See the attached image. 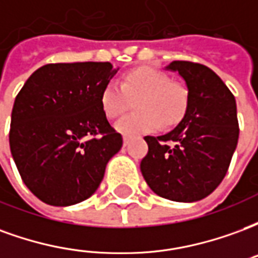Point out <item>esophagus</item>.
Segmentation results:
<instances>
[{
	"label": "esophagus",
	"mask_w": 258,
	"mask_h": 258,
	"mask_svg": "<svg viewBox=\"0 0 258 258\" xmlns=\"http://www.w3.org/2000/svg\"><path fill=\"white\" fill-rule=\"evenodd\" d=\"M128 137H124V146H127L128 145Z\"/></svg>",
	"instance_id": "1"
}]
</instances>
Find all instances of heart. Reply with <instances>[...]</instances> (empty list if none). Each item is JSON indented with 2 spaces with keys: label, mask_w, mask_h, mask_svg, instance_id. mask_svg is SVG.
Wrapping results in <instances>:
<instances>
[{
  "label": "heart",
  "mask_w": 258,
  "mask_h": 258,
  "mask_svg": "<svg viewBox=\"0 0 258 258\" xmlns=\"http://www.w3.org/2000/svg\"><path fill=\"white\" fill-rule=\"evenodd\" d=\"M137 112L124 116L116 128L127 135L151 133L179 123L188 109V90L170 80L167 74L153 68H137L125 73L121 85L109 83L101 92V105L109 118L125 113L135 99Z\"/></svg>",
  "instance_id": "1"
}]
</instances>
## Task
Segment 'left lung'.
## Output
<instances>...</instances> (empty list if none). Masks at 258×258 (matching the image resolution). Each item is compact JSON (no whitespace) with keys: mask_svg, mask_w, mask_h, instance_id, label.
<instances>
[{"mask_svg":"<svg viewBox=\"0 0 258 258\" xmlns=\"http://www.w3.org/2000/svg\"><path fill=\"white\" fill-rule=\"evenodd\" d=\"M188 87V109L168 134L145 137L141 171L153 192L174 202L209 196L225 177L239 138L235 96L205 64L174 60Z\"/></svg>","mask_w":258,"mask_h":258,"instance_id":"8db88e82","label":"left lung"}]
</instances>
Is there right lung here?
<instances>
[{
	"mask_svg": "<svg viewBox=\"0 0 258 258\" xmlns=\"http://www.w3.org/2000/svg\"><path fill=\"white\" fill-rule=\"evenodd\" d=\"M117 70L109 62L49 63L16 95L11 153L25 185L44 203L62 207L88 199L123 146L101 105L102 90Z\"/></svg>",
	"mask_w": 258,
	"mask_h": 258,
	"instance_id": "obj_1",
	"label": "right lung"
}]
</instances>
